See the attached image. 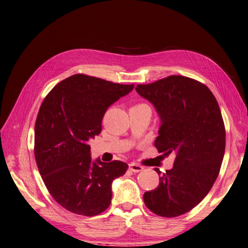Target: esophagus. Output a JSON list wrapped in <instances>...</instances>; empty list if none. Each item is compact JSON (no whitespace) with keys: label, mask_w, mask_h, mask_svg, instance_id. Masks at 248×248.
<instances>
[{"label":"esophagus","mask_w":248,"mask_h":248,"mask_svg":"<svg viewBox=\"0 0 248 248\" xmlns=\"http://www.w3.org/2000/svg\"><path fill=\"white\" fill-rule=\"evenodd\" d=\"M129 170H131V172L134 173H138V172H141V170H143V167L139 166V164L137 163H129Z\"/></svg>","instance_id":"obj_1"}]
</instances>
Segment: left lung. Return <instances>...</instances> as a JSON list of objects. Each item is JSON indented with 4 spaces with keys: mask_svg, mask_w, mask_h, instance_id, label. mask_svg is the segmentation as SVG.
<instances>
[{
    "mask_svg": "<svg viewBox=\"0 0 248 248\" xmlns=\"http://www.w3.org/2000/svg\"><path fill=\"white\" fill-rule=\"evenodd\" d=\"M136 91L160 117L158 152L176 156L166 173L155 169L159 186L145 192L143 200L157 216H181L199 205L218 176L226 142L221 110L206 85L186 76L138 85Z\"/></svg>",
    "mask_w": 248,
    "mask_h": 248,
    "instance_id": "8db88e82",
    "label": "left lung"
}]
</instances>
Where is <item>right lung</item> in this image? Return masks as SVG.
Here are the masks:
<instances>
[{
    "instance_id": "add662e5",
    "label": "right lung",
    "mask_w": 248,
    "mask_h": 248,
    "mask_svg": "<svg viewBox=\"0 0 248 248\" xmlns=\"http://www.w3.org/2000/svg\"><path fill=\"white\" fill-rule=\"evenodd\" d=\"M134 89L85 74L60 81L43 100L35 124V158L46 189L68 211L93 217L111 202L112 181L127 163L91 160L106 110Z\"/></svg>"
}]
</instances>
